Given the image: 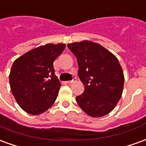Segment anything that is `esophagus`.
Segmentation results:
<instances>
[{
    "mask_svg": "<svg viewBox=\"0 0 146 146\" xmlns=\"http://www.w3.org/2000/svg\"><path fill=\"white\" fill-rule=\"evenodd\" d=\"M76 78H75V77H74V78H73V80H69V81H67V83H68V84H73V83H74L75 82V81H76Z\"/></svg>",
    "mask_w": 146,
    "mask_h": 146,
    "instance_id": "esophagus-1",
    "label": "esophagus"
}]
</instances>
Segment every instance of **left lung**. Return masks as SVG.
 I'll use <instances>...</instances> for the list:
<instances>
[{
	"instance_id": "obj_1",
	"label": "left lung",
	"mask_w": 146,
	"mask_h": 146,
	"mask_svg": "<svg viewBox=\"0 0 146 146\" xmlns=\"http://www.w3.org/2000/svg\"><path fill=\"white\" fill-rule=\"evenodd\" d=\"M76 57L78 76L84 85L76 101L88 116L100 117L110 113L121 98L124 83L118 59L97 43L83 40L67 45Z\"/></svg>"
}]
</instances>
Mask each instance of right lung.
I'll return each instance as SVG.
<instances>
[{
	"label": "right lung",
	"instance_id": "obj_1",
	"mask_svg": "<svg viewBox=\"0 0 146 146\" xmlns=\"http://www.w3.org/2000/svg\"><path fill=\"white\" fill-rule=\"evenodd\" d=\"M66 48L64 44H48L34 48L13 62L9 75L11 91L27 113L39 115L56 100L61 83L53 62Z\"/></svg>",
	"mask_w": 146,
	"mask_h": 146
}]
</instances>
